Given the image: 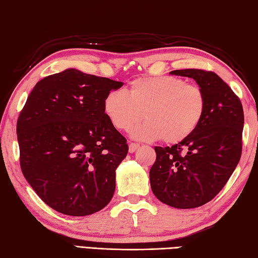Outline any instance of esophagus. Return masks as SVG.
<instances>
[{
    "label": "esophagus",
    "instance_id": "1",
    "mask_svg": "<svg viewBox=\"0 0 258 258\" xmlns=\"http://www.w3.org/2000/svg\"><path fill=\"white\" fill-rule=\"evenodd\" d=\"M138 148H139L138 144H134V143L129 144V152H130V154H133V152H135Z\"/></svg>",
    "mask_w": 258,
    "mask_h": 258
}]
</instances>
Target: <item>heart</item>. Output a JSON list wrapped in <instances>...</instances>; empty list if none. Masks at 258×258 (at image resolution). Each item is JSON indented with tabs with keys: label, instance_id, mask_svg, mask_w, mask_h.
I'll return each instance as SVG.
<instances>
[{
	"label": "heart",
	"instance_id": "b5f03b06",
	"mask_svg": "<svg viewBox=\"0 0 258 258\" xmlns=\"http://www.w3.org/2000/svg\"><path fill=\"white\" fill-rule=\"evenodd\" d=\"M104 113L115 128L131 131L135 139L166 144L181 143L190 137L206 111V97L201 88L176 77H148L110 91L103 101Z\"/></svg>",
	"mask_w": 258,
	"mask_h": 258
}]
</instances>
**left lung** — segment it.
<instances>
[{
  "label": "left lung",
  "instance_id": "1",
  "mask_svg": "<svg viewBox=\"0 0 258 258\" xmlns=\"http://www.w3.org/2000/svg\"><path fill=\"white\" fill-rule=\"evenodd\" d=\"M192 78L206 97V111L190 137L172 147H155L149 177L154 195L179 209L201 207L222 190L241 155L244 111L240 100L216 73L171 71Z\"/></svg>",
  "mask_w": 258,
  "mask_h": 258
}]
</instances>
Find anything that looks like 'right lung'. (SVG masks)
<instances>
[{"label": "right lung", "instance_id": "obj_1", "mask_svg": "<svg viewBox=\"0 0 258 258\" xmlns=\"http://www.w3.org/2000/svg\"><path fill=\"white\" fill-rule=\"evenodd\" d=\"M123 82L67 69L36 83L17 124L20 164L42 201L69 216L104 208L128 154L103 101Z\"/></svg>", "mask_w": 258, "mask_h": 258}]
</instances>
